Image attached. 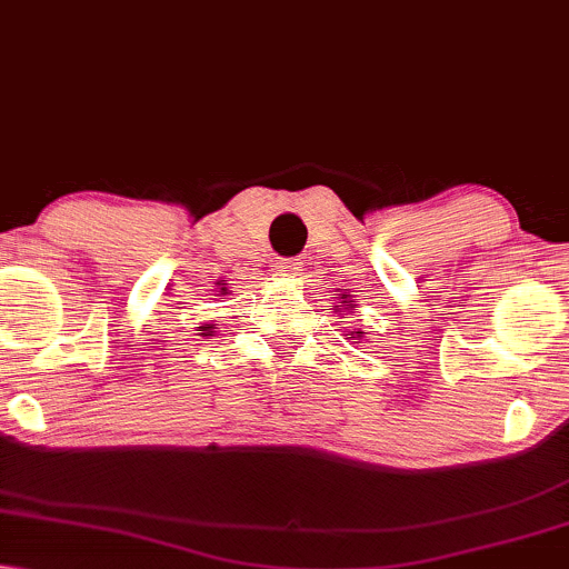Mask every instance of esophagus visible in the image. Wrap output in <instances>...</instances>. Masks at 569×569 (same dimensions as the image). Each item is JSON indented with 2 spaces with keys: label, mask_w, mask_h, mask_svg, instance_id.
<instances>
[{
  "label": "esophagus",
  "mask_w": 569,
  "mask_h": 569,
  "mask_svg": "<svg viewBox=\"0 0 569 569\" xmlns=\"http://www.w3.org/2000/svg\"><path fill=\"white\" fill-rule=\"evenodd\" d=\"M299 260H278V262H272V270L276 272H280V276H291V272H297L299 270Z\"/></svg>",
  "instance_id": "1"
}]
</instances>
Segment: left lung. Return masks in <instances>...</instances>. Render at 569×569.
I'll return each mask as SVG.
<instances>
[{
  "instance_id": "1",
  "label": "left lung",
  "mask_w": 569,
  "mask_h": 569,
  "mask_svg": "<svg viewBox=\"0 0 569 569\" xmlns=\"http://www.w3.org/2000/svg\"><path fill=\"white\" fill-rule=\"evenodd\" d=\"M336 307H343V312H349V309L357 307V305H351L349 293H341V301H338ZM336 312H341V309H336ZM347 336H349L355 343H359V338H362V330H351V333H347Z\"/></svg>"
}]
</instances>
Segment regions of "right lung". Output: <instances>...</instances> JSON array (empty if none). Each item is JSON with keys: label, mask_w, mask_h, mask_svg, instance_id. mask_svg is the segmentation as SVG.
<instances>
[{"label": "right lung", "mask_w": 569, "mask_h": 569, "mask_svg": "<svg viewBox=\"0 0 569 569\" xmlns=\"http://www.w3.org/2000/svg\"><path fill=\"white\" fill-rule=\"evenodd\" d=\"M210 328H212V326H201V330H207V336H210V333H212V330H210Z\"/></svg>", "instance_id": "1"}]
</instances>
